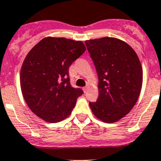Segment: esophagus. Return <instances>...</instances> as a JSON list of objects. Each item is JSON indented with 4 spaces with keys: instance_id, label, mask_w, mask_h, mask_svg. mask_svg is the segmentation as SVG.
<instances>
[{
    "instance_id": "1",
    "label": "esophagus",
    "mask_w": 161,
    "mask_h": 161,
    "mask_svg": "<svg viewBox=\"0 0 161 161\" xmlns=\"http://www.w3.org/2000/svg\"><path fill=\"white\" fill-rule=\"evenodd\" d=\"M89 89V85H88L87 86H85V87L83 88V89H84V91H85V92H87L88 89Z\"/></svg>"
}]
</instances>
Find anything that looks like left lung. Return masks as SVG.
Listing matches in <instances>:
<instances>
[{
  "instance_id": "left-lung-1",
  "label": "left lung",
  "mask_w": 161,
  "mask_h": 161,
  "mask_svg": "<svg viewBox=\"0 0 161 161\" xmlns=\"http://www.w3.org/2000/svg\"><path fill=\"white\" fill-rule=\"evenodd\" d=\"M98 76V98L89 102L93 114L104 123L125 117L137 102L143 69L136 52L124 41L104 37L85 41Z\"/></svg>"
}]
</instances>
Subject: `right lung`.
<instances>
[{"label": "right lung", "instance_id": "obj_1", "mask_svg": "<svg viewBox=\"0 0 161 161\" xmlns=\"http://www.w3.org/2000/svg\"><path fill=\"white\" fill-rule=\"evenodd\" d=\"M82 41L47 37L29 52L22 64L20 85L33 113L47 123H59L75 107L80 89L71 86L68 68L85 52Z\"/></svg>", "mask_w": 161, "mask_h": 161}]
</instances>
